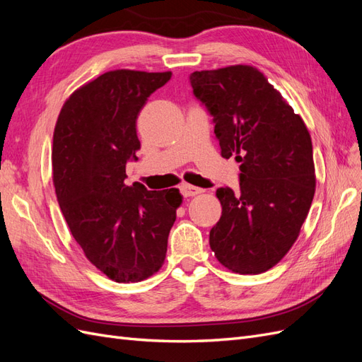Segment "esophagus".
I'll return each mask as SVG.
<instances>
[{"label": "esophagus", "mask_w": 362, "mask_h": 362, "mask_svg": "<svg viewBox=\"0 0 362 362\" xmlns=\"http://www.w3.org/2000/svg\"><path fill=\"white\" fill-rule=\"evenodd\" d=\"M204 190L199 189V187H194V185H190V184H182L181 185V193L184 198H190V196H196L202 193Z\"/></svg>", "instance_id": "obj_1"}]
</instances>
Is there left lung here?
Here are the masks:
<instances>
[{
  "mask_svg": "<svg viewBox=\"0 0 362 362\" xmlns=\"http://www.w3.org/2000/svg\"><path fill=\"white\" fill-rule=\"evenodd\" d=\"M213 116L223 158L240 163V190L217 189L222 216L210 247L226 269L258 275L287 254L315 192L313 144L299 115L258 69L235 64L190 75Z\"/></svg>",
  "mask_w": 362,
  "mask_h": 362,
  "instance_id": "obj_1",
  "label": "left lung"
}]
</instances>
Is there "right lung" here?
Here are the masks:
<instances>
[{"instance_id":"right-lung-1","label":"right lung","mask_w":362,"mask_h":362,"mask_svg":"<svg viewBox=\"0 0 362 362\" xmlns=\"http://www.w3.org/2000/svg\"><path fill=\"white\" fill-rule=\"evenodd\" d=\"M172 72L117 69L76 89L52 139V180L60 210L92 264L116 282H139L163 266L182 202L178 189L125 184L137 160L136 122Z\"/></svg>"}]
</instances>
